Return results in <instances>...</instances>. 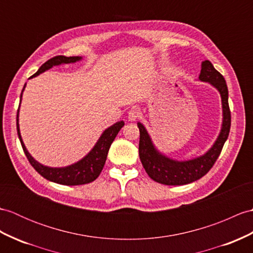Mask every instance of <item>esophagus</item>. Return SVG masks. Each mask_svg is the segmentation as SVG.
<instances>
[{
  "label": "esophagus",
  "mask_w": 253,
  "mask_h": 253,
  "mask_svg": "<svg viewBox=\"0 0 253 253\" xmlns=\"http://www.w3.org/2000/svg\"><path fill=\"white\" fill-rule=\"evenodd\" d=\"M140 109L138 108H132L130 111L128 112V120L129 121H136L138 117L140 116Z\"/></svg>",
  "instance_id": "obj_1"
}]
</instances>
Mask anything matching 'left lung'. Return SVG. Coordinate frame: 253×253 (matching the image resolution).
<instances>
[{"label":"left lung","instance_id":"1","mask_svg":"<svg viewBox=\"0 0 253 253\" xmlns=\"http://www.w3.org/2000/svg\"><path fill=\"white\" fill-rule=\"evenodd\" d=\"M199 80L208 82L219 90L222 99L223 124L221 132L206 154L191 161L178 162L161 154L152 143L144 126L138 123L140 130L139 156L146 173L158 183L166 185H183L204 177L212 168L221 153L231 129V111L228 107V90L223 75L216 71L209 60L202 63Z\"/></svg>","mask_w":253,"mask_h":253}]
</instances>
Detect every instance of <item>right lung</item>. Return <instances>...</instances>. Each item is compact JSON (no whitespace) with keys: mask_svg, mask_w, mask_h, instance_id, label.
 <instances>
[{"mask_svg":"<svg viewBox=\"0 0 253 253\" xmlns=\"http://www.w3.org/2000/svg\"><path fill=\"white\" fill-rule=\"evenodd\" d=\"M81 59L82 57H79V56H74V57L56 56L54 58H50L49 60H47L45 63H43L42 66H41V68L38 70V72L33 74L31 78H34V76L43 73L44 71H46V70H48L54 66H58V64L76 62ZM25 87L26 85L23 86V89H25ZM21 96H22V92L20 95V101H21ZM18 115H19V109L17 111V132H18V137L20 140L22 150L25 152L29 163H30L32 167L45 179L49 180L51 182H55V183L63 184V185H81V184L90 183V182L95 181L99 177L100 172L102 171L105 161H107L108 152L111 144H112L115 137L117 136V133H119V131L121 130V128L125 124L124 122L121 121V122H117L116 124L112 125L111 127H109L108 129H105L103 133L101 134V137L99 138L96 145L93 146V149L84 158H82L80 162L75 163L73 165L68 166V167L51 168L38 163L30 154H29V152L27 151L25 144H23L21 136H20Z\"/></svg>","mask_w":253,"mask_h":253,"instance_id":"1","label":"right lung"}]
</instances>
